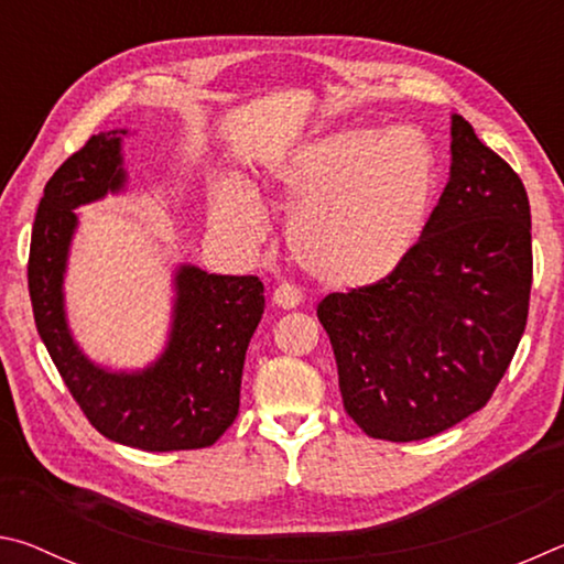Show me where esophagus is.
<instances>
[{"label":"esophagus","instance_id":"34e87169","mask_svg":"<svg viewBox=\"0 0 564 564\" xmlns=\"http://www.w3.org/2000/svg\"><path fill=\"white\" fill-rule=\"evenodd\" d=\"M301 299H303L301 291L291 283H281L279 289L273 291V303L279 305V308H295V305L301 303Z\"/></svg>","mask_w":564,"mask_h":564}]
</instances>
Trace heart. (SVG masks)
<instances>
[{
    "instance_id": "obj_1",
    "label": "heart",
    "mask_w": 564,
    "mask_h": 564,
    "mask_svg": "<svg viewBox=\"0 0 564 564\" xmlns=\"http://www.w3.org/2000/svg\"><path fill=\"white\" fill-rule=\"evenodd\" d=\"M293 204L285 241L293 261L326 285L376 283L395 269L425 226L435 188L433 151L417 133L336 131L308 141L273 171ZM214 224L253 248L265 234L263 208L243 184L216 191Z\"/></svg>"
}]
</instances>
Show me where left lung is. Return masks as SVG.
<instances>
[{
    "label": "left lung",
    "mask_w": 564,
    "mask_h": 564,
    "mask_svg": "<svg viewBox=\"0 0 564 564\" xmlns=\"http://www.w3.org/2000/svg\"><path fill=\"white\" fill-rule=\"evenodd\" d=\"M451 133L420 241L386 279L318 303L343 408L376 441H423L488 405L528 326V191L457 113Z\"/></svg>",
    "instance_id": "obj_1"
}]
</instances>
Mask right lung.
I'll return each instance as SVG.
<instances>
[{
	"label": "right lung",
	"instance_id": "1",
	"mask_svg": "<svg viewBox=\"0 0 564 564\" xmlns=\"http://www.w3.org/2000/svg\"><path fill=\"white\" fill-rule=\"evenodd\" d=\"M97 133L46 181L36 208L30 299L36 330L89 423L139 451H198L214 445L238 415L246 348L263 316L259 275H216L196 265L176 273L169 348L141 373H109L82 356L64 321V265L74 208L123 186L121 137Z\"/></svg>",
	"mask_w": 564,
	"mask_h": 564
}]
</instances>
